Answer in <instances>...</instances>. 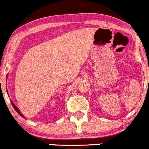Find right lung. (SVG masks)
<instances>
[{
    "mask_svg": "<svg viewBox=\"0 0 149 149\" xmlns=\"http://www.w3.org/2000/svg\"><path fill=\"white\" fill-rule=\"evenodd\" d=\"M7 77H8L6 76V79H7ZM7 93H8V91H7ZM11 104H12V106H13V107H14V109H15V111H17V112L18 113V114H19L20 116H21V117H22L23 118H24V119H25V117H24V115H23L22 114V112H21V111H20V110L19 109H18V107H17V106H16L15 104H14V103H13V101H11Z\"/></svg>",
    "mask_w": 149,
    "mask_h": 149,
    "instance_id": "right-lung-1",
    "label": "right lung"
}]
</instances>
